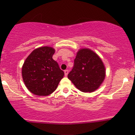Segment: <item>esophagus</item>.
Listing matches in <instances>:
<instances>
[{
  "mask_svg": "<svg viewBox=\"0 0 135 135\" xmlns=\"http://www.w3.org/2000/svg\"><path fill=\"white\" fill-rule=\"evenodd\" d=\"M68 73H69V71H68V69H66V70L64 71V74H65V75H66V76L68 75Z\"/></svg>",
  "mask_w": 135,
  "mask_h": 135,
  "instance_id": "34e87169",
  "label": "esophagus"
}]
</instances>
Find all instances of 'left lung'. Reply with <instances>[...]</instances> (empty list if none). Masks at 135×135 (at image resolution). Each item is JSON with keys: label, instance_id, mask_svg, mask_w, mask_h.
Listing matches in <instances>:
<instances>
[{"label": "left lung", "instance_id": "left-lung-1", "mask_svg": "<svg viewBox=\"0 0 135 135\" xmlns=\"http://www.w3.org/2000/svg\"><path fill=\"white\" fill-rule=\"evenodd\" d=\"M106 69L102 60L92 50L80 49L77 51L74 66L68 77L83 92H93L105 80Z\"/></svg>", "mask_w": 135, "mask_h": 135}]
</instances>
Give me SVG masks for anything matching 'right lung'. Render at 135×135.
I'll list each match as a JSON object with an SVG mask.
<instances>
[{
    "mask_svg": "<svg viewBox=\"0 0 135 135\" xmlns=\"http://www.w3.org/2000/svg\"><path fill=\"white\" fill-rule=\"evenodd\" d=\"M55 49L44 46L34 49L22 67V77L28 90L39 96H47L55 91L64 73L52 59Z\"/></svg>",
    "mask_w": 135,
    "mask_h": 135,
    "instance_id": "right-lung-1",
    "label": "right lung"
}]
</instances>
